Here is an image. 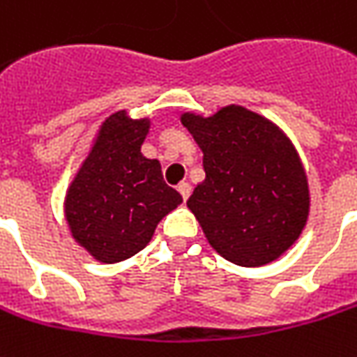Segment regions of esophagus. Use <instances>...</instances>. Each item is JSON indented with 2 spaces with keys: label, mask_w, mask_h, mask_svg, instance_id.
Listing matches in <instances>:
<instances>
[{
  "label": "esophagus",
  "mask_w": 357,
  "mask_h": 357,
  "mask_svg": "<svg viewBox=\"0 0 357 357\" xmlns=\"http://www.w3.org/2000/svg\"><path fill=\"white\" fill-rule=\"evenodd\" d=\"M178 191L181 193V197H183V201H188L189 195H191V185H189L188 181H181L178 185Z\"/></svg>",
  "instance_id": "obj_1"
}]
</instances>
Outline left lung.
<instances>
[{"mask_svg":"<svg viewBox=\"0 0 357 357\" xmlns=\"http://www.w3.org/2000/svg\"><path fill=\"white\" fill-rule=\"evenodd\" d=\"M179 119L203 152L205 179L188 207L213 250L242 268L281 258L311 211L307 172L289 137L234 103L211 117L183 111Z\"/></svg>","mask_w":357,"mask_h":357,"instance_id":"1","label":"left lung"}]
</instances>
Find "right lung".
Here are the masks:
<instances>
[{
    "mask_svg": "<svg viewBox=\"0 0 357 357\" xmlns=\"http://www.w3.org/2000/svg\"><path fill=\"white\" fill-rule=\"evenodd\" d=\"M150 125L148 117H128L127 109L111 113L66 189L70 234L101 264L146 248L160 220L183 201L164 181L158 160L140 152Z\"/></svg>",
    "mask_w": 357,
    "mask_h": 357,
    "instance_id": "1",
    "label": "right lung"
}]
</instances>
